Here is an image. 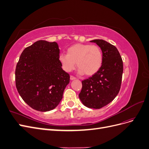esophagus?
Wrapping results in <instances>:
<instances>
[{"instance_id":"34e87169","label":"esophagus","mask_w":149,"mask_h":149,"mask_svg":"<svg viewBox=\"0 0 149 149\" xmlns=\"http://www.w3.org/2000/svg\"><path fill=\"white\" fill-rule=\"evenodd\" d=\"M76 79V77H74V76H72V75L70 76V79H71V80H74V79Z\"/></svg>"}]
</instances>
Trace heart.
<instances>
[{
    "mask_svg": "<svg viewBox=\"0 0 149 149\" xmlns=\"http://www.w3.org/2000/svg\"><path fill=\"white\" fill-rule=\"evenodd\" d=\"M59 60L66 71L74 70L76 63L79 73L89 76L100 70L103 55L101 48L97 45L77 43L67 49V54H61Z\"/></svg>",
    "mask_w": 149,
    "mask_h": 149,
    "instance_id": "obj_1",
    "label": "heart"
}]
</instances>
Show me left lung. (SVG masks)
I'll return each mask as SVG.
<instances>
[{
    "label": "left lung",
    "mask_w": 149,
    "mask_h": 149,
    "mask_svg": "<svg viewBox=\"0 0 149 149\" xmlns=\"http://www.w3.org/2000/svg\"><path fill=\"white\" fill-rule=\"evenodd\" d=\"M101 49L102 65L96 74L82 81L79 97L89 108L100 109L110 103L119 93L123 73V61L117 48L105 40L96 39Z\"/></svg>",
    "instance_id": "left-lung-1"
}]
</instances>
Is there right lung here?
Returning <instances> with one entry per match:
<instances>
[{"label": "right lung", "mask_w": 149, "mask_h": 149, "mask_svg": "<svg viewBox=\"0 0 149 149\" xmlns=\"http://www.w3.org/2000/svg\"><path fill=\"white\" fill-rule=\"evenodd\" d=\"M56 42L38 40L25 48L15 68V85L21 97L32 109L46 112L55 108L70 83L62 69Z\"/></svg>", "instance_id": "add662e5"}]
</instances>
